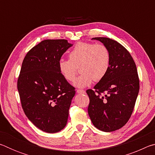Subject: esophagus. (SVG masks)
Here are the masks:
<instances>
[{"label": "esophagus", "mask_w": 155, "mask_h": 155, "mask_svg": "<svg viewBox=\"0 0 155 155\" xmlns=\"http://www.w3.org/2000/svg\"><path fill=\"white\" fill-rule=\"evenodd\" d=\"M77 92L78 94H85V90H77Z\"/></svg>", "instance_id": "obj_1"}]
</instances>
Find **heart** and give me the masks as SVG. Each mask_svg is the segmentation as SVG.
<instances>
[{
	"label": "heart",
	"instance_id": "b5f03b06",
	"mask_svg": "<svg viewBox=\"0 0 155 155\" xmlns=\"http://www.w3.org/2000/svg\"><path fill=\"white\" fill-rule=\"evenodd\" d=\"M111 57L108 48L103 44L79 41L70 52L69 59L59 60V70L65 80L73 82L77 67L79 66L81 75L74 85L85 87L105 77L110 67Z\"/></svg>",
	"mask_w": 155,
	"mask_h": 155
}]
</instances>
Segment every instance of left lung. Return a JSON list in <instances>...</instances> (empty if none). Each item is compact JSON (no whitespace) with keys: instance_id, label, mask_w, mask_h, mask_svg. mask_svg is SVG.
Segmentation results:
<instances>
[{"instance_id":"left-lung-1","label":"left lung","mask_w":155,"mask_h":155,"mask_svg":"<svg viewBox=\"0 0 155 155\" xmlns=\"http://www.w3.org/2000/svg\"><path fill=\"white\" fill-rule=\"evenodd\" d=\"M108 48L111 62L103 79L87 90L88 114L94 127L104 132L122 128L129 120L140 90L134 60L122 44L107 38H94Z\"/></svg>"}]
</instances>
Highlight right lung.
Segmentation results:
<instances>
[{"mask_svg":"<svg viewBox=\"0 0 155 155\" xmlns=\"http://www.w3.org/2000/svg\"><path fill=\"white\" fill-rule=\"evenodd\" d=\"M72 46L66 40H43L27 52L22 61L18 90L23 111L46 133H57L67 124L75 90L60 73L58 64Z\"/></svg>","mask_w":155,"mask_h":155,"instance_id":"1","label":"right lung"}]
</instances>
